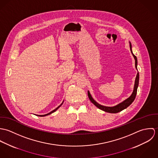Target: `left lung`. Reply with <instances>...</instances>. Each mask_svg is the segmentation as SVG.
Returning a JSON list of instances; mask_svg holds the SVG:
<instances>
[{
  "mask_svg": "<svg viewBox=\"0 0 158 158\" xmlns=\"http://www.w3.org/2000/svg\"><path fill=\"white\" fill-rule=\"evenodd\" d=\"M130 50L131 52V53L133 54L134 58L135 60V67L136 69L137 70V57L135 55L133 54V52H132V46L130 42ZM139 72H137V75H136V78H135V86H134V90L132 93V94L131 95V96L130 97H128L127 99H126L125 100H124L123 102H122V103L118 104L116 106H112V107H110V106H103L101 105L100 104H98L97 102H95L93 98L92 97L91 95H90L89 91H88V97L90 100V102L95 105L98 108H99L100 110L104 111L105 112L110 113H117L120 111H122V110H125V108H127V107H128L135 100V96H136V94H137V88H138V85H139Z\"/></svg>",
  "mask_w": 158,
  "mask_h": 158,
  "instance_id": "obj_1",
  "label": "left lung"
}]
</instances>
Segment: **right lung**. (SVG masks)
<instances>
[{
    "label": "right lung",
    "mask_w": 158,
    "mask_h": 158,
    "mask_svg": "<svg viewBox=\"0 0 158 158\" xmlns=\"http://www.w3.org/2000/svg\"><path fill=\"white\" fill-rule=\"evenodd\" d=\"M63 102H64V101H63V103H61V105H60L59 106H58V107H57L56 109H55L54 110L52 111L51 112H50V113H48V114H44V115H38V116H40V117H44V116L48 115H49V114H52V113H54V112H55V111H56V110H58V108H60V106H61L63 105Z\"/></svg>",
    "instance_id": "add662e5"
}]
</instances>
